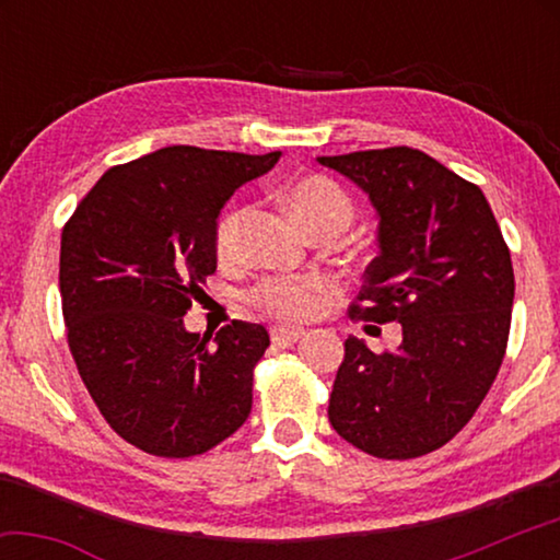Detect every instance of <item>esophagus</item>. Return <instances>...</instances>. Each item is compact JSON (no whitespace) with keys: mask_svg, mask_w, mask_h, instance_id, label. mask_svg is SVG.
Listing matches in <instances>:
<instances>
[{"mask_svg":"<svg viewBox=\"0 0 560 560\" xmlns=\"http://www.w3.org/2000/svg\"><path fill=\"white\" fill-rule=\"evenodd\" d=\"M303 338L301 328H271V343L279 348H291Z\"/></svg>","mask_w":560,"mask_h":560,"instance_id":"obj_1","label":"esophagus"}]
</instances>
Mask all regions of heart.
Listing matches in <instances>:
<instances>
[{
    "label": "heart",
    "mask_w": 560,
    "mask_h": 560,
    "mask_svg": "<svg viewBox=\"0 0 560 560\" xmlns=\"http://www.w3.org/2000/svg\"><path fill=\"white\" fill-rule=\"evenodd\" d=\"M283 207L303 232L314 236L318 232L340 234L353 222V202L334 179L308 175L283 189ZM249 220V207H232L217 224V254L220 259H234L242 244L244 224ZM318 283L311 279H267L252 291V301L267 314L299 320L316 308Z\"/></svg>",
    "instance_id": "1"
}]
</instances>
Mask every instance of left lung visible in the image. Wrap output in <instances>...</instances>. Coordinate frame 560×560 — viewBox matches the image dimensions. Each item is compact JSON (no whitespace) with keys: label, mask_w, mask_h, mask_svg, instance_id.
Wrapping results in <instances>:
<instances>
[{"label":"left lung","mask_w":560,"mask_h":560,"mask_svg":"<svg viewBox=\"0 0 560 560\" xmlns=\"http://www.w3.org/2000/svg\"><path fill=\"white\" fill-rule=\"evenodd\" d=\"M316 160L363 189L377 214V257L350 316L402 326L395 353L348 336L328 420L373 457H422L471 420L504 360L509 246L485 192L420 150Z\"/></svg>","instance_id":"left-lung-1"}]
</instances>
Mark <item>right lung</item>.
I'll list each match as a JSON object with an SVG mask.
<instances>
[{
    "label": "right lung",
    "instance_id": "add662e5",
    "mask_svg": "<svg viewBox=\"0 0 560 560\" xmlns=\"http://www.w3.org/2000/svg\"><path fill=\"white\" fill-rule=\"evenodd\" d=\"M170 145L110 167L61 234L69 348L93 402L122 440L192 457L242 428L267 328L234 320L210 338L183 316L217 269V222L236 187L279 163Z\"/></svg>",
    "mask_w": 560,
    "mask_h": 560
}]
</instances>
